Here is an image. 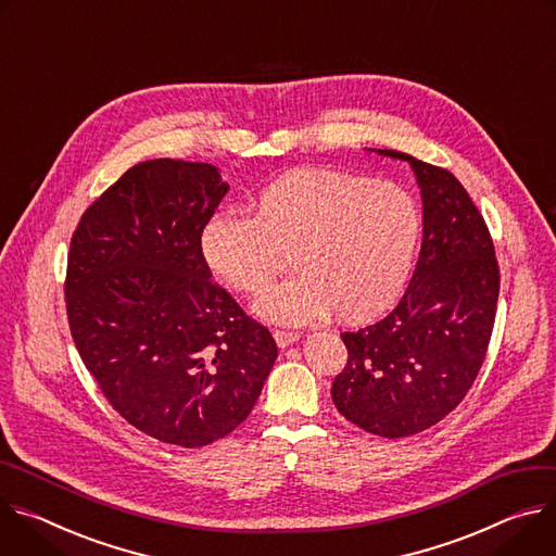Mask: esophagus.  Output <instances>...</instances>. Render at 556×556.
Masks as SVG:
<instances>
[{"label":"esophagus","mask_w":556,"mask_h":556,"mask_svg":"<svg viewBox=\"0 0 556 556\" xmlns=\"http://www.w3.org/2000/svg\"><path fill=\"white\" fill-rule=\"evenodd\" d=\"M274 338H276V342H278V346H289V344H293V342H298V333L295 331H282V329H276L274 331Z\"/></svg>","instance_id":"34e87169"}]
</instances>
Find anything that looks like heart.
<instances>
[{"mask_svg": "<svg viewBox=\"0 0 556 556\" xmlns=\"http://www.w3.org/2000/svg\"><path fill=\"white\" fill-rule=\"evenodd\" d=\"M419 233V207L402 185L293 169L252 199V216H212L201 254L240 293L267 289L289 254L295 276L254 304L265 320L304 325L333 312L342 323H366L402 291Z\"/></svg>", "mask_w": 556, "mask_h": 556, "instance_id": "1", "label": "heart"}]
</instances>
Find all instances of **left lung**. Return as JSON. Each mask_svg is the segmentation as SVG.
I'll return each instance as SVG.
<instances>
[{
    "label": "left lung",
    "instance_id": "8db88e82",
    "mask_svg": "<svg viewBox=\"0 0 556 556\" xmlns=\"http://www.w3.org/2000/svg\"><path fill=\"white\" fill-rule=\"evenodd\" d=\"M421 192L424 238L410 285L380 323L342 333L346 366L336 408L366 433L408 438L435 426L468 393L495 325V244L464 185L444 167L395 150Z\"/></svg>",
    "mask_w": 556,
    "mask_h": 556
}]
</instances>
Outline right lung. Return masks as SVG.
<instances>
[{"label": "right lung", "instance_id": "right-lung-1", "mask_svg": "<svg viewBox=\"0 0 556 556\" xmlns=\"http://www.w3.org/2000/svg\"><path fill=\"white\" fill-rule=\"evenodd\" d=\"M227 190L210 163L143 161L71 240L66 312L86 368L123 419L182 448L244 421L278 357L269 329L212 280L201 254Z\"/></svg>", "mask_w": 556, "mask_h": 556}]
</instances>
